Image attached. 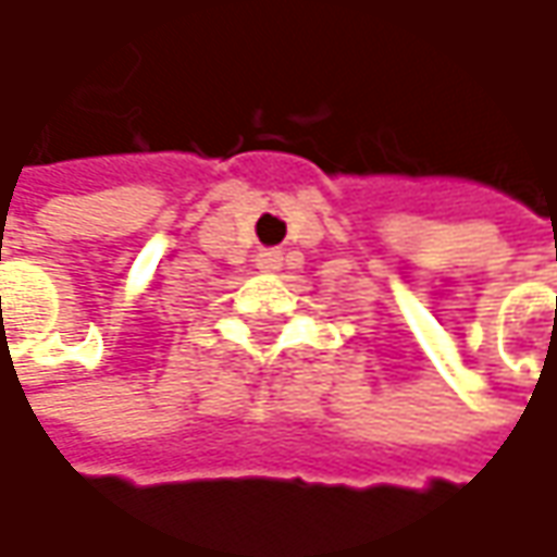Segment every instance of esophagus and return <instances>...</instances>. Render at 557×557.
<instances>
[{"instance_id":"esophagus-1","label":"esophagus","mask_w":557,"mask_h":557,"mask_svg":"<svg viewBox=\"0 0 557 557\" xmlns=\"http://www.w3.org/2000/svg\"><path fill=\"white\" fill-rule=\"evenodd\" d=\"M256 265L265 269V272H275V269L282 265V249H262V252L256 256Z\"/></svg>"}]
</instances>
